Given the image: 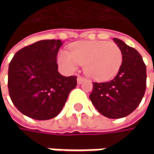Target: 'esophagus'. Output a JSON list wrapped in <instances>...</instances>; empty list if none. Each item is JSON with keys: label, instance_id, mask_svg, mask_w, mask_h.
Returning <instances> with one entry per match:
<instances>
[{"label": "esophagus", "instance_id": "34e87169", "mask_svg": "<svg viewBox=\"0 0 154 154\" xmlns=\"http://www.w3.org/2000/svg\"><path fill=\"white\" fill-rule=\"evenodd\" d=\"M85 80H86V79H85L84 77H81L80 75L77 77V83H78V85H80V84H81L83 81H85Z\"/></svg>", "mask_w": 154, "mask_h": 154}]
</instances>
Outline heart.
<instances>
[{
	"label": "heart",
	"mask_w": 154,
	"mask_h": 154,
	"mask_svg": "<svg viewBox=\"0 0 154 154\" xmlns=\"http://www.w3.org/2000/svg\"><path fill=\"white\" fill-rule=\"evenodd\" d=\"M58 62L68 72L84 65V73L92 80H109L120 70L122 54L114 43L105 41H81L70 45L69 51H59Z\"/></svg>",
	"instance_id": "b5f03b06"
}]
</instances>
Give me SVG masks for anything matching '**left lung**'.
<instances>
[{
    "label": "left lung",
    "mask_w": 154,
    "mask_h": 154,
    "mask_svg": "<svg viewBox=\"0 0 154 154\" xmlns=\"http://www.w3.org/2000/svg\"><path fill=\"white\" fill-rule=\"evenodd\" d=\"M122 54L121 68L112 80L93 82L90 99L98 112L108 118H122L132 113L144 96L146 68L139 52L114 38Z\"/></svg>",
    "instance_id": "left-lung-1"
}]
</instances>
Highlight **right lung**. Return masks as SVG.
Returning a JSON list of instances; mask_svg holds the SVG:
<instances>
[{"instance_id": "1", "label": "right lung", "mask_w": 154, "mask_h": 154, "mask_svg": "<svg viewBox=\"0 0 154 154\" xmlns=\"http://www.w3.org/2000/svg\"><path fill=\"white\" fill-rule=\"evenodd\" d=\"M62 40H41L15 54L9 64L8 91L22 114L36 120L56 117L77 85L75 76L58 72L56 56Z\"/></svg>"}]
</instances>
